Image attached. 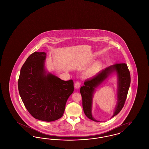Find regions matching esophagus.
I'll use <instances>...</instances> for the list:
<instances>
[{"instance_id":"obj_1","label":"esophagus","mask_w":149,"mask_h":149,"mask_svg":"<svg viewBox=\"0 0 149 149\" xmlns=\"http://www.w3.org/2000/svg\"><path fill=\"white\" fill-rule=\"evenodd\" d=\"M80 85H81L80 82L79 81H76V82H75V85H74V86H75V88L76 89H78V88H80Z\"/></svg>"}]
</instances>
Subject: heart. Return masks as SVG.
<instances>
[{
	"instance_id": "obj_1",
	"label": "heart",
	"mask_w": 149,
	"mask_h": 149,
	"mask_svg": "<svg viewBox=\"0 0 149 149\" xmlns=\"http://www.w3.org/2000/svg\"><path fill=\"white\" fill-rule=\"evenodd\" d=\"M101 64L99 62H97L93 65L90 68V69L88 71V74L89 75H94L97 72L99 71L101 68Z\"/></svg>"
}]
</instances>
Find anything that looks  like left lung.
Here are the masks:
<instances>
[{"mask_svg": "<svg viewBox=\"0 0 149 149\" xmlns=\"http://www.w3.org/2000/svg\"><path fill=\"white\" fill-rule=\"evenodd\" d=\"M116 71L118 76V104L112 117L119 113L125 105L131 83L130 72L126 63H116L99 71L94 77L86 80L80 88L83 101V108L86 116L91 120L98 122L92 114L93 93L95 88L100 85L109 74Z\"/></svg>", "mask_w": 149, "mask_h": 149, "instance_id": "1", "label": "left lung"}]
</instances>
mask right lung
I'll return each mask as SVG.
<instances>
[{"label":"right lung","instance_id":"1","mask_svg":"<svg viewBox=\"0 0 149 149\" xmlns=\"http://www.w3.org/2000/svg\"><path fill=\"white\" fill-rule=\"evenodd\" d=\"M46 56L43 52H35L29 56L21 69L18 86L22 102L31 115L39 120L51 122L63 116L66 101L74 91V82L46 74Z\"/></svg>","mask_w":149,"mask_h":149}]
</instances>
